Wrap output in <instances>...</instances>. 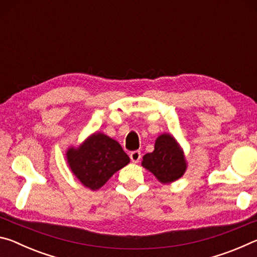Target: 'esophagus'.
<instances>
[{"label": "esophagus", "mask_w": 257, "mask_h": 257, "mask_svg": "<svg viewBox=\"0 0 257 257\" xmlns=\"http://www.w3.org/2000/svg\"><path fill=\"white\" fill-rule=\"evenodd\" d=\"M142 155H141V152L139 151H134L130 153V160H132L133 163H138L139 160H141Z\"/></svg>", "instance_id": "esophagus-1"}]
</instances>
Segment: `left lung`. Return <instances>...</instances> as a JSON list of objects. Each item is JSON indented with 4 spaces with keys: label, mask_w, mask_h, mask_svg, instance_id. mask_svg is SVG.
I'll list each match as a JSON object with an SVG mask.
<instances>
[{
    "label": "left lung",
    "mask_w": 257,
    "mask_h": 257,
    "mask_svg": "<svg viewBox=\"0 0 257 257\" xmlns=\"http://www.w3.org/2000/svg\"><path fill=\"white\" fill-rule=\"evenodd\" d=\"M143 168L154 175L161 184H172L185 175L187 161L184 150L171 134H161L156 138L154 151L143 156Z\"/></svg>",
    "instance_id": "1"
}]
</instances>
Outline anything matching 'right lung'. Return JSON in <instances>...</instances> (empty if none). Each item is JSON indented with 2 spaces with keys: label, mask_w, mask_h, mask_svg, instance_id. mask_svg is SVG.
<instances>
[{
  "label": "right lung",
  "mask_w": 257,
  "mask_h": 257,
  "mask_svg": "<svg viewBox=\"0 0 257 257\" xmlns=\"http://www.w3.org/2000/svg\"><path fill=\"white\" fill-rule=\"evenodd\" d=\"M66 158L73 176L90 190L101 188L130 162L119 143L99 132L89 135L78 147H68Z\"/></svg>",
  "instance_id": "right-lung-1"
}]
</instances>
